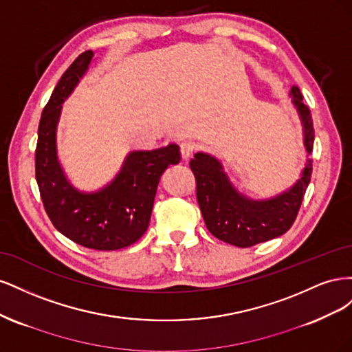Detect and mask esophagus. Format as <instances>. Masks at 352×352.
<instances>
[{
	"label": "esophagus",
	"instance_id": "obj_1",
	"mask_svg": "<svg viewBox=\"0 0 352 352\" xmlns=\"http://www.w3.org/2000/svg\"><path fill=\"white\" fill-rule=\"evenodd\" d=\"M197 151V144L192 141H185L180 144V153H182V158L188 160L190 155Z\"/></svg>",
	"mask_w": 352,
	"mask_h": 352
}]
</instances>
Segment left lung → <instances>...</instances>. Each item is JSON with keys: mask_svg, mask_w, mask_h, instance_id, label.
<instances>
[{"mask_svg": "<svg viewBox=\"0 0 352 352\" xmlns=\"http://www.w3.org/2000/svg\"><path fill=\"white\" fill-rule=\"evenodd\" d=\"M289 95L301 117L305 150L311 154L314 129L310 110L302 102V94L296 87L291 88ZM189 166L197 180V199L207 229L217 239L239 248L278 238L291 229L313 172L311 160H308L301 179L291 189L270 199L255 201L233 188L214 157L197 153Z\"/></svg>", "mask_w": 352, "mask_h": 352, "instance_id": "obj_1", "label": "left lung"}]
</instances>
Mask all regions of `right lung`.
<instances>
[{
  "label": "right lung",
  "mask_w": 352,
  "mask_h": 352,
  "mask_svg": "<svg viewBox=\"0 0 352 352\" xmlns=\"http://www.w3.org/2000/svg\"><path fill=\"white\" fill-rule=\"evenodd\" d=\"M94 52L85 51L63 73L41 114L35 176L42 204L54 228L85 248H126L148 229L160 176L180 162L179 146L132 151L111 184L97 192L74 189L58 163L56 132L61 104L88 70Z\"/></svg>",
  "instance_id": "obj_1"
}]
</instances>
